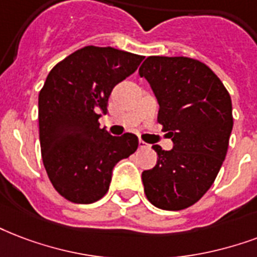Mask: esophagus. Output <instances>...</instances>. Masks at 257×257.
Returning a JSON list of instances; mask_svg holds the SVG:
<instances>
[{
    "label": "esophagus",
    "instance_id": "34e87169",
    "mask_svg": "<svg viewBox=\"0 0 257 257\" xmlns=\"http://www.w3.org/2000/svg\"><path fill=\"white\" fill-rule=\"evenodd\" d=\"M139 148H140V150H146V148H150V144H147V143H144L143 140H139Z\"/></svg>",
    "mask_w": 257,
    "mask_h": 257
}]
</instances>
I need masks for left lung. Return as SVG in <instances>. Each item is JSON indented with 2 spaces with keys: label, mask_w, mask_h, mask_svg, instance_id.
<instances>
[{
  "label": "left lung",
  "mask_w": 257,
  "mask_h": 257,
  "mask_svg": "<svg viewBox=\"0 0 257 257\" xmlns=\"http://www.w3.org/2000/svg\"><path fill=\"white\" fill-rule=\"evenodd\" d=\"M159 103L158 121L172 150L155 144L156 166L143 171L154 206L182 210L210 189L226 156L233 128L232 99L206 64L185 56H148L139 68Z\"/></svg>",
  "instance_id": "left-lung-1"
}]
</instances>
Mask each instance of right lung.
Instances as JSON below:
<instances>
[{"label":"right lung","mask_w":257,"mask_h":257,"mask_svg":"<svg viewBox=\"0 0 257 257\" xmlns=\"http://www.w3.org/2000/svg\"><path fill=\"white\" fill-rule=\"evenodd\" d=\"M144 56L113 47L87 46L50 71L39 94V135L51 183L74 203L107 193L113 168L137 150L133 133L99 128L113 87L136 71Z\"/></svg>","instance_id":"1"}]
</instances>
